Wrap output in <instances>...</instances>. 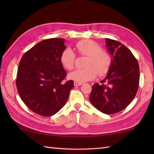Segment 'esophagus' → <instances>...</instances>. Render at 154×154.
<instances>
[{
	"mask_svg": "<svg viewBox=\"0 0 154 154\" xmlns=\"http://www.w3.org/2000/svg\"><path fill=\"white\" fill-rule=\"evenodd\" d=\"M81 85H83V83L77 82V81H74V85L75 86H80Z\"/></svg>",
	"mask_w": 154,
	"mask_h": 154,
	"instance_id": "obj_1",
	"label": "esophagus"
}]
</instances>
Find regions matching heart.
<instances>
[{
	"label": "heart",
	"mask_w": 154,
	"mask_h": 154,
	"mask_svg": "<svg viewBox=\"0 0 154 154\" xmlns=\"http://www.w3.org/2000/svg\"><path fill=\"white\" fill-rule=\"evenodd\" d=\"M78 52L87 56L84 69H77L69 75L71 79L80 83L94 79L99 75H103L109 70L110 65V55L106 51L101 50L96 42L89 40L78 42L75 44ZM60 60L63 66L67 69L73 68L75 54L71 48H67L62 52Z\"/></svg>",
	"instance_id": "obj_1"
}]
</instances>
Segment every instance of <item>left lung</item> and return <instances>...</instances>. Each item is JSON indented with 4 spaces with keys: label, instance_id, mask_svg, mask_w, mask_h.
<instances>
[{
    "label": "left lung",
    "instance_id": "obj_1",
    "mask_svg": "<svg viewBox=\"0 0 154 154\" xmlns=\"http://www.w3.org/2000/svg\"><path fill=\"white\" fill-rule=\"evenodd\" d=\"M105 43L112 60L105 78L100 84L93 85L89 100L101 112L112 114L125 109L134 99L140 69L138 61L125 45L108 38Z\"/></svg>",
    "mask_w": 154,
    "mask_h": 154
}]
</instances>
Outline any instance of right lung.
Masks as SVG:
<instances>
[{
  "label": "right lung",
  "mask_w": 154,
  "mask_h": 154,
  "mask_svg": "<svg viewBox=\"0 0 154 154\" xmlns=\"http://www.w3.org/2000/svg\"><path fill=\"white\" fill-rule=\"evenodd\" d=\"M63 38L41 41L23 55L18 68L16 87L23 102L34 112L51 116L66 103L73 81L60 58L66 47Z\"/></svg>",
  "instance_id": "1"
}]
</instances>
